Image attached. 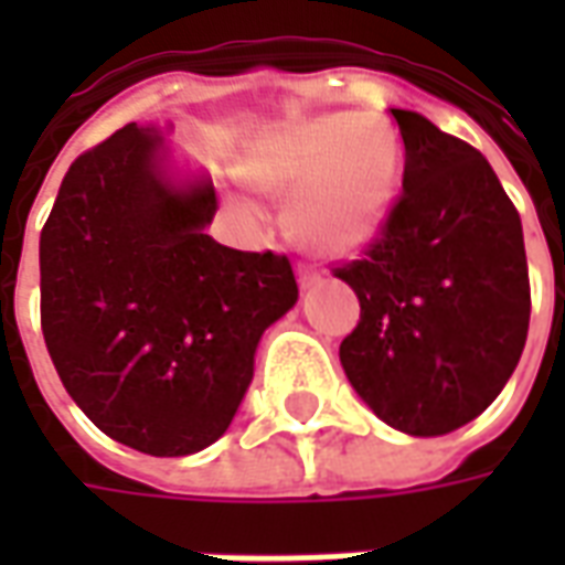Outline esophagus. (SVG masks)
Here are the masks:
<instances>
[{"label":"esophagus","instance_id":"esophagus-1","mask_svg":"<svg viewBox=\"0 0 565 565\" xmlns=\"http://www.w3.org/2000/svg\"><path fill=\"white\" fill-rule=\"evenodd\" d=\"M320 281H323V269H320V266L299 263V284H302V287H315V284Z\"/></svg>","mask_w":565,"mask_h":565}]
</instances>
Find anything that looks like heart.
Returning a JSON list of instances; mask_svg holds the SVG:
<instances>
[{"mask_svg":"<svg viewBox=\"0 0 565 565\" xmlns=\"http://www.w3.org/2000/svg\"><path fill=\"white\" fill-rule=\"evenodd\" d=\"M238 174L287 196V226L302 245L348 254L375 238L399 181V139L379 117L308 115L257 139Z\"/></svg>","mask_w":565,"mask_h":565,"instance_id":"1","label":"heart"}]
</instances>
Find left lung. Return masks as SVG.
Returning a JSON list of instances; mask_svg holds the SVG:
<instances>
[{
    "mask_svg": "<svg viewBox=\"0 0 565 565\" xmlns=\"http://www.w3.org/2000/svg\"><path fill=\"white\" fill-rule=\"evenodd\" d=\"M403 193L363 257L335 271L360 320L339 356L363 403L408 436H445L493 403L530 330L521 214L490 162L393 108Z\"/></svg>",
    "mask_w": 565,
    "mask_h": 565,
    "instance_id": "left-lung-1",
    "label": "left lung"
}]
</instances>
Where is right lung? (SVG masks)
Returning <instances> with one entry per match:
<instances>
[{
	"label": "right lung",
	"instance_id": "1",
	"mask_svg": "<svg viewBox=\"0 0 565 565\" xmlns=\"http://www.w3.org/2000/svg\"><path fill=\"white\" fill-rule=\"evenodd\" d=\"M160 148L129 124L68 166L39 247L42 332L105 436L186 457L226 433L259 335L299 287L287 254L214 242V186L169 184Z\"/></svg>",
	"mask_w": 565,
	"mask_h": 565
}]
</instances>
